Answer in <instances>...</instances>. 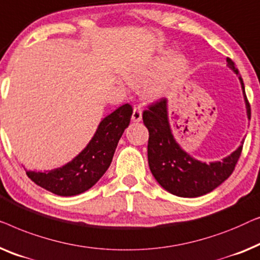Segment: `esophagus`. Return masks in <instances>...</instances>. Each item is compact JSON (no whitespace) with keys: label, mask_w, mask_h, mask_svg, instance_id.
<instances>
[{"label":"esophagus","mask_w":260,"mask_h":260,"mask_svg":"<svg viewBox=\"0 0 260 260\" xmlns=\"http://www.w3.org/2000/svg\"><path fill=\"white\" fill-rule=\"evenodd\" d=\"M142 119V112H141V108L137 106V107H134L133 109V114H132V121L133 122H139L141 121Z\"/></svg>","instance_id":"34e87169"}]
</instances>
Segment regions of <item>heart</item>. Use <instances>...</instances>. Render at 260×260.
<instances>
[{
    "label": "heart",
    "instance_id": "b5f03b06",
    "mask_svg": "<svg viewBox=\"0 0 260 260\" xmlns=\"http://www.w3.org/2000/svg\"><path fill=\"white\" fill-rule=\"evenodd\" d=\"M187 69V57L182 54H173L171 49H162L151 61L127 69L123 78L131 86L141 85L142 98L153 102L165 98Z\"/></svg>",
    "mask_w": 260,
    "mask_h": 260
}]
</instances>
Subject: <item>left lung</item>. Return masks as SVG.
Segmentation results:
<instances>
[{"instance_id":"obj_1","label":"left lung","mask_w":260,"mask_h":260,"mask_svg":"<svg viewBox=\"0 0 260 260\" xmlns=\"http://www.w3.org/2000/svg\"><path fill=\"white\" fill-rule=\"evenodd\" d=\"M228 67L238 75V69L231 58H226ZM239 78L246 106L247 118L251 116L243 79ZM145 126L149 132L147 155L148 165L153 177L162 188L172 194L182 198H197L210 193L221 185L235 170L238 161L244 140L235 152L221 161L210 164L197 160L181 148L173 137L168 120V106L166 99L148 106L142 114Z\"/></svg>"}]
</instances>
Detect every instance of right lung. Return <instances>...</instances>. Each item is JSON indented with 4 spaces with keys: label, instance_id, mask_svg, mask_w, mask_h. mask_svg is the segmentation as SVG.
Listing matches in <instances>:
<instances>
[{
    "label": "right lung",
    "instance_id": "1",
    "mask_svg": "<svg viewBox=\"0 0 260 260\" xmlns=\"http://www.w3.org/2000/svg\"><path fill=\"white\" fill-rule=\"evenodd\" d=\"M132 106L115 109L99 123L88 145L62 167L50 171H27L28 178L40 187L61 197L78 196L100 180L111 165L120 138L128 127Z\"/></svg>",
    "mask_w": 260,
    "mask_h": 260
}]
</instances>
